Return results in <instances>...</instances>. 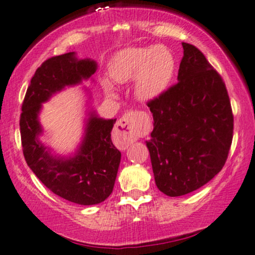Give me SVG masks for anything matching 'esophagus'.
I'll list each match as a JSON object with an SVG mask.
<instances>
[{"label": "esophagus", "instance_id": "1", "mask_svg": "<svg viewBox=\"0 0 255 255\" xmlns=\"http://www.w3.org/2000/svg\"><path fill=\"white\" fill-rule=\"evenodd\" d=\"M115 133L120 140L119 141L120 146L124 149L135 142L142 133V125H141L138 112L130 111L126 113L124 117L117 122Z\"/></svg>", "mask_w": 255, "mask_h": 255}]
</instances>
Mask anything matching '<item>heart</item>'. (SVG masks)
I'll return each instance as SVG.
<instances>
[{
  "mask_svg": "<svg viewBox=\"0 0 255 255\" xmlns=\"http://www.w3.org/2000/svg\"><path fill=\"white\" fill-rule=\"evenodd\" d=\"M174 69L172 53L163 46L126 48L115 54L109 64V74L115 82L126 83L135 77V95L142 101L155 99L165 92ZM104 87L112 94L113 87L107 80H104Z\"/></svg>",
  "mask_w": 255,
  "mask_h": 255,
  "instance_id": "b5f03b06",
  "label": "heart"
}]
</instances>
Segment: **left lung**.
<instances>
[{
    "label": "left lung",
    "instance_id": "1",
    "mask_svg": "<svg viewBox=\"0 0 255 255\" xmlns=\"http://www.w3.org/2000/svg\"><path fill=\"white\" fill-rule=\"evenodd\" d=\"M178 83L148 102L154 129L146 141L157 188L181 196L211 181L226 162L233 113L224 80L204 54L182 43Z\"/></svg>",
    "mask_w": 255,
    "mask_h": 255
}]
</instances>
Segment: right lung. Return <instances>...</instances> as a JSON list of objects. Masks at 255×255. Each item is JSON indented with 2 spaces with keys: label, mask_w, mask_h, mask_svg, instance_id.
Segmentation results:
<instances>
[{
  "label": "right lung",
  "mask_w": 255,
  "mask_h": 255,
  "mask_svg": "<svg viewBox=\"0 0 255 255\" xmlns=\"http://www.w3.org/2000/svg\"><path fill=\"white\" fill-rule=\"evenodd\" d=\"M96 68L95 61L77 60L75 53L46 60L31 77L20 118L23 155L30 169L54 194L83 206L105 201L114 188L121 160L111 137L117 120H104L90 113L81 146L66 159L51 155L38 140L42 133L38 113L51 95L89 79Z\"/></svg>",
  "instance_id": "1"
}]
</instances>
